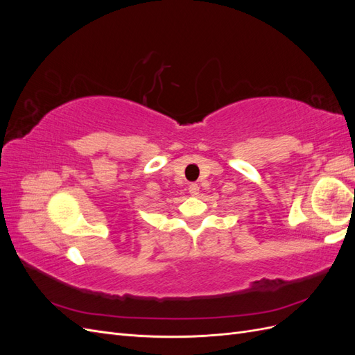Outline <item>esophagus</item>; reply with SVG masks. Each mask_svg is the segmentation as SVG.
I'll return each instance as SVG.
<instances>
[{"mask_svg":"<svg viewBox=\"0 0 355 355\" xmlns=\"http://www.w3.org/2000/svg\"><path fill=\"white\" fill-rule=\"evenodd\" d=\"M188 189H189V194H191V196H194V197H197V196H198V192H200V187H198L197 184H191Z\"/></svg>","mask_w":355,"mask_h":355,"instance_id":"esophagus-1","label":"esophagus"}]
</instances>
